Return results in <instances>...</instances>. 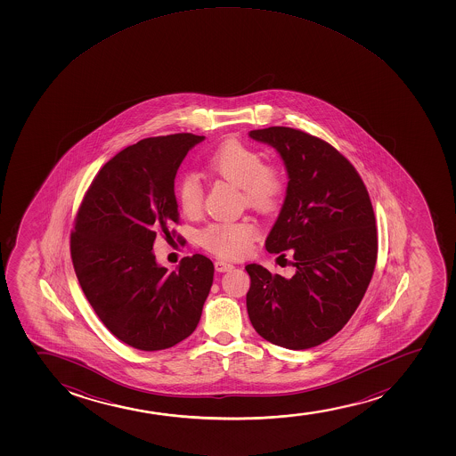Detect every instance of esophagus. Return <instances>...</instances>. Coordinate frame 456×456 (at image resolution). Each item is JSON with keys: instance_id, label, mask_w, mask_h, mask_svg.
<instances>
[{"instance_id": "obj_1", "label": "esophagus", "mask_w": 456, "mask_h": 456, "mask_svg": "<svg viewBox=\"0 0 456 456\" xmlns=\"http://www.w3.org/2000/svg\"><path fill=\"white\" fill-rule=\"evenodd\" d=\"M215 267L217 273H226V271H231V269H232L234 266H232L231 263L225 262V260L219 258V260H216Z\"/></svg>"}]
</instances>
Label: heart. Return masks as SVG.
Listing matches in <instances>:
<instances>
[{
	"label": "heart",
	"instance_id": "1",
	"mask_svg": "<svg viewBox=\"0 0 456 456\" xmlns=\"http://www.w3.org/2000/svg\"><path fill=\"white\" fill-rule=\"evenodd\" d=\"M208 167L228 183L240 187L243 200L254 208L269 213L283 200L288 179L277 164L265 163L263 153L243 142L222 144L208 157ZM175 194L183 215H200L204 207V189L198 175L183 172L175 183ZM260 236L256 220H215L200 231V245L225 258H239L249 252Z\"/></svg>",
	"mask_w": 456,
	"mask_h": 456
}]
</instances>
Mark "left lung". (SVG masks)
Here are the masks:
<instances>
[{
	"mask_svg": "<svg viewBox=\"0 0 456 456\" xmlns=\"http://www.w3.org/2000/svg\"><path fill=\"white\" fill-rule=\"evenodd\" d=\"M249 136L275 147L288 168V193L266 249L292 254L295 273L284 278L248 265V314L263 339L305 350L333 338L367 292L379 249L376 216L361 175L329 142L284 126Z\"/></svg>",
	"mask_w": 456,
	"mask_h": 456,
	"instance_id": "obj_1",
	"label": "left lung"
}]
</instances>
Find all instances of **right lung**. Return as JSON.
Masks as SVG:
<instances>
[{
    "label": "right lung",
    "mask_w": 456,
    "mask_h": 456,
    "mask_svg": "<svg viewBox=\"0 0 456 456\" xmlns=\"http://www.w3.org/2000/svg\"><path fill=\"white\" fill-rule=\"evenodd\" d=\"M204 136H151L100 168L74 219L69 251L80 288L112 335L136 350H166L198 327L215 266L200 254L178 271L158 266L153 241L179 224L175 176Z\"/></svg>",
    "instance_id": "add662e5"
}]
</instances>
